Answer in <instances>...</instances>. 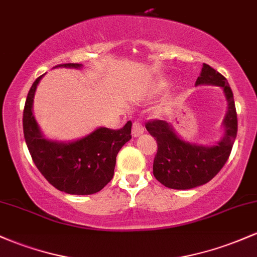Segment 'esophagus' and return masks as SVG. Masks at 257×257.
<instances>
[{
    "mask_svg": "<svg viewBox=\"0 0 257 257\" xmlns=\"http://www.w3.org/2000/svg\"><path fill=\"white\" fill-rule=\"evenodd\" d=\"M144 133V126L142 123L139 122H134L133 123V131H132V134H133L134 138L139 137V135H142Z\"/></svg>",
    "mask_w": 257,
    "mask_h": 257,
    "instance_id": "34e87169",
    "label": "esophagus"
}]
</instances>
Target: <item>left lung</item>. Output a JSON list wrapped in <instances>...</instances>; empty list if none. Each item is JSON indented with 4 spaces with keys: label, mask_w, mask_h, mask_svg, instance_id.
<instances>
[{
    "label": "left lung",
    "mask_w": 257,
    "mask_h": 257,
    "mask_svg": "<svg viewBox=\"0 0 257 257\" xmlns=\"http://www.w3.org/2000/svg\"><path fill=\"white\" fill-rule=\"evenodd\" d=\"M217 85L223 89L228 111L223 120V139L212 146H201L182 140L166 120L154 119L145 124L157 143L154 160V176L171 189H191L206 184L222 170L229 159L238 132L235 103L232 89L221 73L204 63L195 85Z\"/></svg>",
    "instance_id": "left-lung-1"
}]
</instances>
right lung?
Here are the masks:
<instances>
[{
  "mask_svg": "<svg viewBox=\"0 0 257 257\" xmlns=\"http://www.w3.org/2000/svg\"><path fill=\"white\" fill-rule=\"evenodd\" d=\"M56 67L80 68L81 64L64 63ZM42 77L30 87L23 112L24 139L34 163L58 190L72 195L97 193L113 178L117 154L132 139V122L129 120L117 131L100 126L72 143L45 139L33 114L34 95Z\"/></svg>",
  "mask_w": 257,
  "mask_h": 257,
  "instance_id": "add662e5",
  "label": "right lung"
}]
</instances>
